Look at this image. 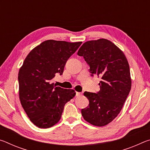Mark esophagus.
Listing matches in <instances>:
<instances>
[{"mask_svg": "<svg viewBox=\"0 0 150 150\" xmlns=\"http://www.w3.org/2000/svg\"><path fill=\"white\" fill-rule=\"evenodd\" d=\"M82 95V93H79V92H76V96H81Z\"/></svg>", "mask_w": 150, "mask_h": 150, "instance_id": "obj_1", "label": "esophagus"}]
</instances>
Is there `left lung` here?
<instances>
[{"label":"left lung","instance_id":"1","mask_svg":"<svg viewBox=\"0 0 150 150\" xmlns=\"http://www.w3.org/2000/svg\"><path fill=\"white\" fill-rule=\"evenodd\" d=\"M90 66L91 76L100 78L97 93L85 91L89 105L81 110L85 120L104 126L115 119L129 95L132 80L130 67L122 51L106 39L86 42L77 52Z\"/></svg>","mask_w":150,"mask_h":150}]
</instances>
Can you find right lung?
Here are the masks:
<instances>
[{
	"mask_svg": "<svg viewBox=\"0 0 150 150\" xmlns=\"http://www.w3.org/2000/svg\"><path fill=\"white\" fill-rule=\"evenodd\" d=\"M81 44L46 40L29 53L20 67V103L30 121L40 128L57 124L65 105L75 96L74 90L56 87L52 80L56 73L63 74L67 59Z\"/></svg>",
	"mask_w": 150,
	"mask_h": 150,
	"instance_id": "right-lung-1",
	"label": "right lung"
}]
</instances>
